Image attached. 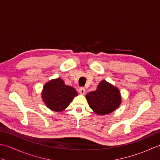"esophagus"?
<instances>
[{
  "label": "esophagus",
  "mask_w": 160,
  "mask_h": 160,
  "mask_svg": "<svg viewBox=\"0 0 160 160\" xmlns=\"http://www.w3.org/2000/svg\"><path fill=\"white\" fill-rule=\"evenodd\" d=\"M79 92L80 94L82 95H84V93H85V88L84 87H80L79 88Z\"/></svg>",
  "instance_id": "34e87169"
}]
</instances>
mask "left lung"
Masks as SVG:
<instances>
[{"label": "left lung", "mask_w": 160, "mask_h": 160, "mask_svg": "<svg viewBox=\"0 0 160 160\" xmlns=\"http://www.w3.org/2000/svg\"><path fill=\"white\" fill-rule=\"evenodd\" d=\"M90 108L98 115H106L116 109L121 103L120 93L116 87L102 80L97 89L87 95Z\"/></svg>", "instance_id": "8db88e82"}]
</instances>
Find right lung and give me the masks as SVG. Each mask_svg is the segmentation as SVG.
<instances>
[{
  "label": "right lung",
  "instance_id": "add662e5",
  "mask_svg": "<svg viewBox=\"0 0 160 160\" xmlns=\"http://www.w3.org/2000/svg\"><path fill=\"white\" fill-rule=\"evenodd\" d=\"M76 96V90L72 87L66 85L60 78L47 82L42 93L46 106L55 111H61L66 108Z\"/></svg>",
  "mask_w": 160,
  "mask_h": 160
}]
</instances>
